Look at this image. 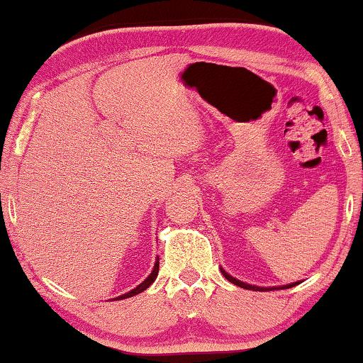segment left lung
<instances>
[{
    "instance_id": "left-lung-1",
    "label": "left lung",
    "mask_w": 363,
    "mask_h": 363,
    "mask_svg": "<svg viewBox=\"0 0 363 363\" xmlns=\"http://www.w3.org/2000/svg\"><path fill=\"white\" fill-rule=\"evenodd\" d=\"M220 272H222V274L223 277H225L228 281L230 283H233L235 286H240V288H243V289H252V291H273V289H288V288H293V286H296V284H299V281H296V283H289V284H284V286H255V284H248V283H245V281H240V279H237V278H233L232 274H228L225 269L223 268H220Z\"/></svg>"
}]
</instances>
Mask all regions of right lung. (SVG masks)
<instances>
[{"mask_svg": "<svg viewBox=\"0 0 363 363\" xmlns=\"http://www.w3.org/2000/svg\"><path fill=\"white\" fill-rule=\"evenodd\" d=\"M157 259H160V258H156L155 268H152L151 274H150V277H147V278L145 279V281L138 284L135 289H131V291H128V293L121 294V296H118V298H115V299L118 301V299H126V298H131V296H136V294H140V293H143V291H145V289L150 288V286H151L152 283H155V279L157 278V273H160V262H157Z\"/></svg>", "mask_w": 363, "mask_h": 363, "instance_id": "add662e5", "label": "right lung"}]
</instances>
